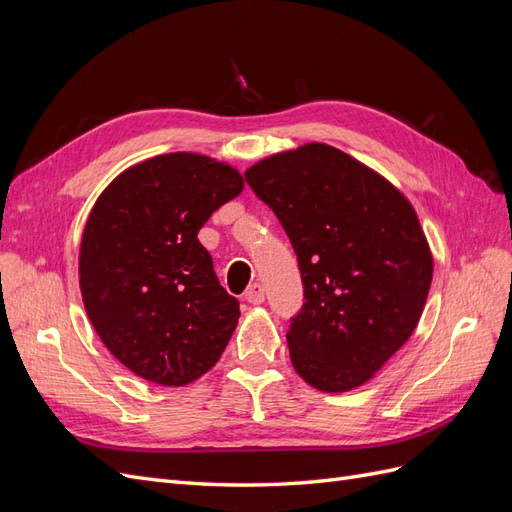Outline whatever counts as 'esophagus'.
I'll list each match as a JSON object with an SVG mask.
<instances>
[{
    "label": "esophagus",
    "instance_id": "1",
    "mask_svg": "<svg viewBox=\"0 0 512 512\" xmlns=\"http://www.w3.org/2000/svg\"><path fill=\"white\" fill-rule=\"evenodd\" d=\"M245 301L252 303V305H260L262 301H265V288H262L260 282H254V284L247 286Z\"/></svg>",
    "mask_w": 512,
    "mask_h": 512
}]
</instances>
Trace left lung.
Listing matches in <instances>:
<instances>
[{"mask_svg":"<svg viewBox=\"0 0 512 512\" xmlns=\"http://www.w3.org/2000/svg\"><path fill=\"white\" fill-rule=\"evenodd\" d=\"M297 254L303 305L286 335L297 374L327 393L365 384L408 342L433 260L399 190L348 153L309 143L247 168Z\"/></svg>","mask_w":512,"mask_h":512,"instance_id":"8db88e82","label":"left lung"}]
</instances>
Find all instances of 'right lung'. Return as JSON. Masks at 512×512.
Masks as SVG:
<instances>
[{"label":"right lung","mask_w":512,"mask_h":512,"mask_svg":"<svg viewBox=\"0 0 512 512\" xmlns=\"http://www.w3.org/2000/svg\"><path fill=\"white\" fill-rule=\"evenodd\" d=\"M235 168L166 153L108 185L85 224L79 275L87 316L119 363L162 386H183L222 356L241 316L220 286L198 230L239 196Z\"/></svg>","instance_id":"obj_1"}]
</instances>
